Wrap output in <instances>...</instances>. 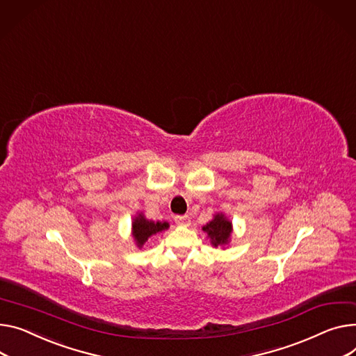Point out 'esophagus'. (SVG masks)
<instances>
[{
    "label": "esophagus",
    "instance_id": "34e87169",
    "mask_svg": "<svg viewBox=\"0 0 356 356\" xmlns=\"http://www.w3.org/2000/svg\"><path fill=\"white\" fill-rule=\"evenodd\" d=\"M175 222L179 226H188V225H191V218H188L187 215H184V216H175Z\"/></svg>",
    "mask_w": 356,
    "mask_h": 356
}]
</instances>
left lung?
<instances>
[{
    "label": "left lung",
    "mask_w": 356,
    "mask_h": 356,
    "mask_svg": "<svg viewBox=\"0 0 356 356\" xmlns=\"http://www.w3.org/2000/svg\"><path fill=\"white\" fill-rule=\"evenodd\" d=\"M203 232L207 233V238H210L211 245L225 246L230 242L232 234V222L223 215V213H218L206 226H203Z\"/></svg>",
    "instance_id": "1"
}]
</instances>
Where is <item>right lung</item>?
Masks as SVG:
<instances>
[{"instance_id":"add662e5","label":"right lung","mask_w":356,"mask_h":356,"mask_svg":"<svg viewBox=\"0 0 356 356\" xmlns=\"http://www.w3.org/2000/svg\"><path fill=\"white\" fill-rule=\"evenodd\" d=\"M165 229H169L168 222H153L147 220L143 215L134 218L133 220V238L136 241L137 248H143V245L147 242L150 236H154Z\"/></svg>"}]
</instances>
